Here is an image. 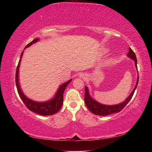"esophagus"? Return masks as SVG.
Segmentation results:
<instances>
[{
  "instance_id": "34e87169",
  "label": "esophagus",
  "mask_w": 152,
  "mask_h": 152,
  "mask_svg": "<svg viewBox=\"0 0 152 152\" xmlns=\"http://www.w3.org/2000/svg\"><path fill=\"white\" fill-rule=\"evenodd\" d=\"M80 78H81L83 80H86L87 78H88V76H87V74H84V73H82L81 74H80Z\"/></svg>"
}]
</instances>
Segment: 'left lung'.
I'll return each instance as SVG.
<instances>
[{
	"label": "left lung",
	"mask_w": 152,
	"mask_h": 152,
	"mask_svg": "<svg viewBox=\"0 0 152 152\" xmlns=\"http://www.w3.org/2000/svg\"><path fill=\"white\" fill-rule=\"evenodd\" d=\"M127 56L129 58H130L131 59H132V60H134L135 67L137 69V58H136L135 53L133 52V51L131 48L129 49V52L127 53ZM138 82H139V76L137 77V82H136V85L135 86L134 89L133 90V91L132 92V93L129 94V96L125 99V101L124 102H122L121 103H119L118 104H115V105H106V104H102L99 103V102H98L97 101H95V100H94L91 96H90L88 89L86 86L85 87L84 102H85L86 107L89 109L90 111L92 112L94 115H100V116H105V115H109L115 113H119L126 106V105L127 104L128 102L131 101L133 94H134L135 89L137 88Z\"/></svg>",
	"instance_id": "left-lung-1"
}]
</instances>
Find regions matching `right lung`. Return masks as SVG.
<instances>
[{"label":"right lung","mask_w":152,"mask_h":152,"mask_svg":"<svg viewBox=\"0 0 152 152\" xmlns=\"http://www.w3.org/2000/svg\"><path fill=\"white\" fill-rule=\"evenodd\" d=\"M39 39L36 38V39H33L31 42H30L29 44L26 45V47L25 48H27L29 47L30 45H31L33 43H35L37 42H38ZM23 51H22L21 54H20V60L18 64V66L17 67V70H16V75H15V82H16V86L17 88L18 93L20 99L23 102V103L25 104L28 109L30 110L31 111H33L37 114H39L40 115H43V116H46V115H52L55 113H57L58 110H60L61 109V106L63 104V95L66 86L70 84V82L72 81V79L69 80L68 82H65L63 84L59 87L57 92L55 94L54 97L52 99L50 100V101H46V102H36L32 100L29 99V98H27L25 95L23 94V92H22V90L20 88L19 82V66L20 63V60H21V58L23 54Z\"/></svg>","instance_id":"add662e5"}]
</instances>
